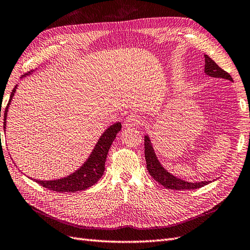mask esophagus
Listing matches in <instances>:
<instances>
[{
    "instance_id": "34e87169",
    "label": "esophagus",
    "mask_w": 250,
    "mask_h": 250,
    "mask_svg": "<svg viewBox=\"0 0 250 250\" xmlns=\"http://www.w3.org/2000/svg\"><path fill=\"white\" fill-rule=\"evenodd\" d=\"M141 123V118L137 115V114H130L125 119V125L127 127H132L137 125Z\"/></svg>"
}]
</instances>
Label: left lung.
I'll return each mask as SVG.
<instances>
[{
	"label": "left lung",
	"mask_w": 250,
	"mask_h": 250,
	"mask_svg": "<svg viewBox=\"0 0 250 250\" xmlns=\"http://www.w3.org/2000/svg\"><path fill=\"white\" fill-rule=\"evenodd\" d=\"M205 58V73L217 78H224V80H228L232 82V77L229 73H227L226 71L221 69L215 61H212L208 55H204ZM145 156L146 161V168L148 170L149 175H151L154 180H156L158 183H160L163 187L168 189H176V190H184V189H196L199 188H202L204 185L208 184L209 181H201V182H187L181 179H178L172 174L163 168V167L160 165V162L157 159L155 155V152L153 149V146L151 145V140L148 139L147 136L145 137Z\"/></svg>",
	"instance_id": "obj_1"
}]
</instances>
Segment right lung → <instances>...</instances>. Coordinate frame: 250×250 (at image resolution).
<instances>
[{
  "label": "right lung",
  "instance_id": "add662e5",
  "mask_svg": "<svg viewBox=\"0 0 250 250\" xmlns=\"http://www.w3.org/2000/svg\"><path fill=\"white\" fill-rule=\"evenodd\" d=\"M16 89L17 85L12 90L9 102L5 108L4 129L6 127L7 112H8L9 104L14 95V92H16ZM120 130V123L114 124L110 127H108V130H105V132L102 135L101 138H99L93 152L89 156L87 161H85L73 174L69 175L66 178H62V179L59 180H35V182H38L42 188H48L49 190L58 192H75L78 190H83L91 188L92 185H94L103 177L104 172V162L106 159V155L109 153L112 142L115 139L117 133Z\"/></svg>",
  "mask_w": 250,
  "mask_h": 250
}]
</instances>
